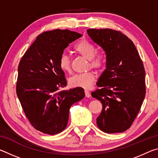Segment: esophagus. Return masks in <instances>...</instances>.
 Returning <instances> with one entry per match:
<instances>
[{"label":"esophagus","mask_w":158,"mask_h":158,"mask_svg":"<svg viewBox=\"0 0 158 158\" xmlns=\"http://www.w3.org/2000/svg\"><path fill=\"white\" fill-rule=\"evenodd\" d=\"M84 92H85V97H86V98H90V93L89 92V90H88L87 89H85Z\"/></svg>","instance_id":"34e87169"}]
</instances>
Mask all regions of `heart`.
<instances>
[{"label":"heart","mask_w":158,"mask_h":158,"mask_svg":"<svg viewBox=\"0 0 158 158\" xmlns=\"http://www.w3.org/2000/svg\"><path fill=\"white\" fill-rule=\"evenodd\" d=\"M74 49L83 57L89 60V66L98 70H100L105 65L106 56L102 53H96V48L94 44L89 41L81 40L74 45ZM58 65L64 72H70V60L68 56L65 53L60 56ZM95 73L89 71L84 73L75 74L69 78V84L72 87H81L87 89L90 87L95 81Z\"/></svg>","instance_id":"obj_1"}]
</instances>
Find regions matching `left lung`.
Here are the masks:
<instances>
[{"mask_svg":"<svg viewBox=\"0 0 158 158\" xmlns=\"http://www.w3.org/2000/svg\"><path fill=\"white\" fill-rule=\"evenodd\" d=\"M88 35L106 54V69L91 93L102 110L97 125L106 133L123 132L132 125L146 95L145 69L130 39L112 29H89Z\"/></svg>","mask_w":158,"mask_h":158,"instance_id":"obj_1","label":"left lung"}]
</instances>
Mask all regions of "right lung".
Masks as SVG:
<instances>
[{
  "instance_id": "1",
  "label": "right lung",
  "mask_w": 158,
  "mask_h": 158,
  "mask_svg": "<svg viewBox=\"0 0 158 158\" xmlns=\"http://www.w3.org/2000/svg\"><path fill=\"white\" fill-rule=\"evenodd\" d=\"M81 34L56 29L37 37L18 66L17 95L26 116L37 130L53 135L65 129L70 106L84 98L81 87H65V73L58 65L60 56Z\"/></svg>"
}]
</instances>
